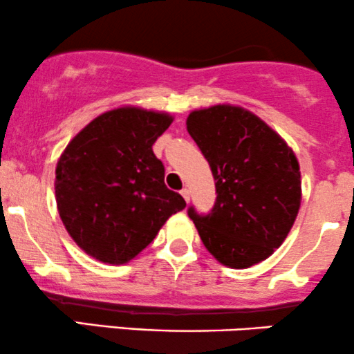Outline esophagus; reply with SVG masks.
<instances>
[{
    "label": "esophagus",
    "mask_w": 354,
    "mask_h": 354,
    "mask_svg": "<svg viewBox=\"0 0 354 354\" xmlns=\"http://www.w3.org/2000/svg\"><path fill=\"white\" fill-rule=\"evenodd\" d=\"M181 196H183V198H185V201L188 203L189 201V189L188 188H183L181 189Z\"/></svg>",
    "instance_id": "1"
}]
</instances>
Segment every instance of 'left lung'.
I'll return each mask as SVG.
<instances>
[{
  "label": "left lung",
  "mask_w": 354,
  "mask_h": 354,
  "mask_svg": "<svg viewBox=\"0 0 354 354\" xmlns=\"http://www.w3.org/2000/svg\"><path fill=\"white\" fill-rule=\"evenodd\" d=\"M186 127L211 166L218 194L207 214L188 207L203 244L232 269L266 261L300 209L295 153L257 115L234 105L194 110Z\"/></svg>",
  "instance_id": "1"
}]
</instances>
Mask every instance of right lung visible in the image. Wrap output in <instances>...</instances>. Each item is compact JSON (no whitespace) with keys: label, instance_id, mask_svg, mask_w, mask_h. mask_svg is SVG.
I'll list each match as a JSON object with an SVG mask.
<instances>
[{"label":"right lung","instance_id":"add662e5","mask_svg":"<svg viewBox=\"0 0 354 354\" xmlns=\"http://www.w3.org/2000/svg\"><path fill=\"white\" fill-rule=\"evenodd\" d=\"M168 113L122 107L79 131L57 161L55 201L80 249L105 263H127L155 239L181 194L165 185L153 143L171 125Z\"/></svg>","mask_w":354,"mask_h":354}]
</instances>
